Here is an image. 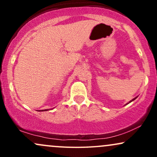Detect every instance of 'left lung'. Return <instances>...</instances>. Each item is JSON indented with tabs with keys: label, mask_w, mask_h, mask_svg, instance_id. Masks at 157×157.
Returning <instances> with one entry per match:
<instances>
[{
	"label": "left lung",
	"mask_w": 157,
	"mask_h": 157,
	"mask_svg": "<svg viewBox=\"0 0 157 157\" xmlns=\"http://www.w3.org/2000/svg\"><path fill=\"white\" fill-rule=\"evenodd\" d=\"M136 98H134V99H133V100H131V102H132V101H133V100H135V99H136Z\"/></svg>",
	"instance_id": "left-lung-1"
}]
</instances>
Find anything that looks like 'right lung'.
<instances>
[{
    "label": "right lung",
    "instance_id": "right-lung-1",
    "mask_svg": "<svg viewBox=\"0 0 157 157\" xmlns=\"http://www.w3.org/2000/svg\"><path fill=\"white\" fill-rule=\"evenodd\" d=\"M43 111H44V110H43ZM44 111H47V110H44Z\"/></svg>",
    "mask_w": 157,
    "mask_h": 157
}]
</instances>
